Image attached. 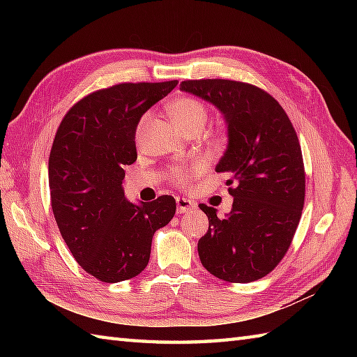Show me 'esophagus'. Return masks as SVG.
<instances>
[{
  "label": "esophagus",
  "instance_id": "34e87169",
  "mask_svg": "<svg viewBox=\"0 0 357 357\" xmlns=\"http://www.w3.org/2000/svg\"><path fill=\"white\" fill-rule=\"evenodd\" d=\"M196 208V202L188 199V198H181V196H178L176 198V211L181 215V213H185V211H190V210H195Z\"/></svg>",
  "mask_w": 357,
  "mask_h": 357
}]
</instances>
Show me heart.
<instances>
[{
	"label": "heart",
	"instance_id": "heart-1",
	"mask_svg": "<svg viewBox=\"0 0 357 357\" xmlns=\"http://www.w3.org/2000/svg\"><path fill=\"white\" fill-rule=\"evenodd\" d=\"M169 113L172 119L174 121L181 130L184 133L193 130V128H202L206 126L207 119H208V112L199 100L190 96H184V98H178L169 104ZM150 119L149 113H146L139 121L138 126V132L141 128L146 126L147 121ZM192 169H198V165H193ZM173 176L176 179V183H184L185 181V169H174Z\"/></svg>",
	"mask_w": 357,
	"mask_h": 357
}]
</instances>
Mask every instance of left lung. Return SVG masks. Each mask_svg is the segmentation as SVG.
I'll return each instance as SVG.
<instances>
[{"instance_id":"obj_1","label":"left lung","mask_w":357,"mask_h":357,"mask_svg":"<svg viewBox=\"0 0 357 357\" xmlns=\"http://www.w3.org/2000/svg\"><path fill=\"white\" fill-rule=\"evenodd\" d=\"M179 90L215 105L227 127V149L215 170L229 176L233 207L218 218L216 208L199 206L208 218L199 259L227 282H253L282 259L304 208L298 135L275 98L245 82L183 81Z\"/></svg>"}]
</instances>
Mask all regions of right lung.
I'll use <instances>...</instances> for the list:
<instances>
[{
	"label": "right lung",
	"mask_w": 357,
	"mask_h": 357,
	"mask_svg": "<svg viewBox=\"0 0 357 357\" xmlns=\"http://www.w3.org/2000/svg\"><path fill=\"white\" fill-rule=\"evenodd\" d=\"M178 86L126 82L82 98L66 113L49 158L52 210L73 257L102 282L132 279L147 267L151 239L176 211L173 196L130 202L124 167L136 161L144 113Z\"/></svg>",
	"instance_id": "1"
}]
</instances>
